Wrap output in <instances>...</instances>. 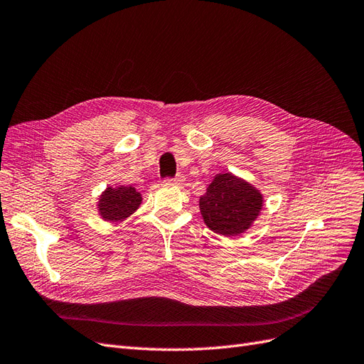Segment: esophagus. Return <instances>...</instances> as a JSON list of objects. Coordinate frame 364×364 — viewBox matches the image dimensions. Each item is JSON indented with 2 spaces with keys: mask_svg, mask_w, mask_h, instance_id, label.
<instances>
[{
  "mask_svg": "<svg viewBox=\"0 0 364 364\" xmlns=\"http://www.w3.org/2000/svg\"><path fill=\"white\" fill-rule=\"evenodd\" d=\"M184 181H186L184 175H183V173H178L175 178H166V180H165V184H169V186H181Z\"/></svg>",
  "mask_w": 364,
  "mask_h": 364,
  "instance_id": "esophagus-1",
  "label": "esophagus"
}]
</instances>
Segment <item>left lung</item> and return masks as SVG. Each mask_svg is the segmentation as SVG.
<instances>
[{"label": "left lung", "mask_w": 364, "mask_h": 364, "mask_svg": "<svg viewBox=\"0 0 364 364\" xmlns=\"http://www.w3.org/2000/svg\"><path fill=\"white\" fill-rule=\"evenodd\" d=\"M264 205L262 193L231 172L216 173L199 199L204 223L213 232L237 237L258 219Z\"/></svg>", "instance_id": "8db88e82"}]
</instances>
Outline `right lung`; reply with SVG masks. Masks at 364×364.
I'll return each mask as SVG.
<instances>
[{"instance_id": "add662e5", "label": "right lung", "mask_w": 364, "mask_h": 364, "mask_svg": "<svg viewBox=\"0 0 364 364\" xmlns=\"http://www.w3.org/2000/svg\"><path fill=\"white\" fill-rule=\"evenodd\" d=\"M142 195L132 186L106 187L99 196V216L106 222H121L139 208Z\"/></svg>"}]
</instances>
